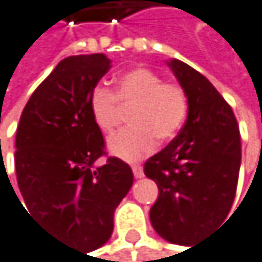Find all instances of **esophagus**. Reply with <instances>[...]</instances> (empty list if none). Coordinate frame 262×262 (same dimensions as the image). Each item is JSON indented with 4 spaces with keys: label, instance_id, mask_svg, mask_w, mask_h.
Listing matches in <instances>:
<instances>
[{
    "label": "esophagus",
    "instance_id": "esophagus-1",
    "mask_svg": "<svg viewBox=\"0 0 262 262\" xmlns=\"http://www.w3.org/2000/svg\"><path fill=\"white\" fill-rule=\"evenodd\" d=\"M133 174H134L136 179L144 177V169H142V166L141 164H133Z\"/></svg>",
    "mask_w": 262,
    "mask_h": 262
}]
</instances>
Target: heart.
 Returning <instances> with one entry per match:
<instances>
[{"label":"heart","mask_w":262,"mask_h":262,"mask_svg":"<svg viewBox=\"0 0 262 262\" xmlns=\"http://www.w3.org/2000/svg\"><path fill=\"white\" fill-rule=\"evenodd\" d=\"M133 109L128 115L131 126L109 137V151L123 160H139L148 155L158 141L172 139L188 115V96L182 85L163 82L148 68H134L121 74L115 93L96 86L90 95V112L104 133H111L120 118V106Z\"/></svg>","instance_id":"b5f03b06"}]
</instances>
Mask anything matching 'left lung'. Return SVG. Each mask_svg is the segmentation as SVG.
<instances>
[{"label": "left lung", "mask_w": 262, "mask_h": 262, "mask_svg": "<svg viewBox=\"0 0 262 262\" xmlns=\"http://www.w3.org/2000/svg\"><path fill=\"white\" fill-rule=\"evenodd\" d=\"M167 64L186 92L188 117L174 141L144 166L160 191L150 222L164 241L193 245L223 223L232 207L241 133L231 105L201 72L180 60Z\"/></svg>", "instance_id": "left-lung-1"}]
</instances>
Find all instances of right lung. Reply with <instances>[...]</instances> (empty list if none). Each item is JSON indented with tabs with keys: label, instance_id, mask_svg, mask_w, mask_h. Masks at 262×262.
I'll use <instances>...</instances> for the list:
<instances>
[{
	"label": "right lung",
	"instance_id": "obj_1",
	"mask_svg": "<svg viewBox=\"0 0 262 262\" xmlns=\"http://www.w3.org/2000/svg\"><path fill=\"white\" fill-rule=\"evenodd\" d=\"M109 69L102 53L61 60L34 90L15 136L17 183L27 213L83 253L111 239L114 212L134 182L120 158L95 164L105 144L90 112V95Z\"/></svg>",
	"mask_w": 262,
	"mask_h": 262
}]
</instances>
